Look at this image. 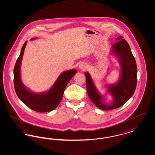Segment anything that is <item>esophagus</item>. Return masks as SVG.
Masks as SVG:
<instances>
[{
  "mask_svg": "<svg viewBox=\"0 0 155 155\" xmlns=\"http://www.w3.org/2000/svg\"><path fill=\"white\" fill-rule=\"evenodd\" d=\"M80 68L82 70H87V67L86 65H85V64L82 63V64H81L80 65Z\"/></svg>",
  "mask_w": 155,
  "mask_h": 155,
  "instance_id": "obj_1",
  "label": "esophagus"
}]
</instances>
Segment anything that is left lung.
<instances>
[{
  "instance_id": "8db88e82",
  "label": "left lung",
  "mask_w": 155,
  "mask_h": 155,
  "mask_svg": "<svg viewBox=\"0 0 155 155\" xmlns=\"http://www.w3.org/2000/svg\"><path fill=\"white\" fill-rule=\"evenodd\" d=\"M116 40L117 42L111 46V52L118 58L121 73L117 83L108 86V91L113 97L111 104L107 105L103 103V97L97 91L90 74L85 73L89 97L99 109L103 110L121 107L133 96L137 87V64L130 47L123 37H118Z\"/></svg>"
}]
</instances>
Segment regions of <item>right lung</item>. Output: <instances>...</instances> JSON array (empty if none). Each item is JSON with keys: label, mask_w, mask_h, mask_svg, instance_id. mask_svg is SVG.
I'll use <instances>...</instances> for the list:
<instances>
[{"label": "right lung", "mask_w": 155, "mask_h": 155, "mask_svg": "<svg viewBox=\"0 0 155 155\" xmlns=\"http://www.w3.org/2000/svg\"><path fill=\"white\" fill-rule=\"evenodd\" d=\"M32 38L31 39H34ZM27 41L22 46L21 53L14 68V85L17 95L29 108L37 112H48L55 109L63 96L67 84L77 73L75 69L65 71L61 74L52 88L45 93L36 94L26 88L20 78V67L22 55Z\"/></svg>", "instance_id": "obj_1"}]
</instances>
